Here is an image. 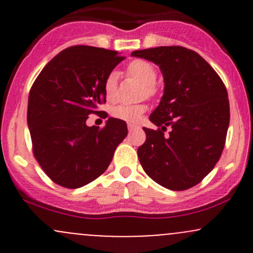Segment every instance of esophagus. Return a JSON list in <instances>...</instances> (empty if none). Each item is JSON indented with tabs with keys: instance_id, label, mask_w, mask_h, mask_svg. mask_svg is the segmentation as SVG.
Segmentation results:
<instances>
[{
	"instance_id": "1",
	"label": "esophagus",
	"mask_w": 253,
	"mask_h": 253,
	"mask_svg": "<svg viewBox=\"0 0 253 253\" xmlns=\"http://www.w3.org/2000/svg\"><path fill=\"white\" fill-rule=\"evenodd\" d=\"M127 127H128L129 132H132V131H134V129L139 128V126H137V125H133V124H128V125H127Z\"/></svg>"
}]
</instances>
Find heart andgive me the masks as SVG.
<instances>
[{"mask_svg": "<svg viewBox=\"0 0 253 253\" xmlns=\"http://www.w3.org/2000/svg\"><path fill=\"white\" fill-rule=\"evenodd\" d=\"M127 73L129 77L137 79L144 85V93L147 96H153L157 91L154 82L157 79V70L154 65L145 60H134L127 66ZM104 94L108 101H115L117 98V81L116 75L111 73L104 82ZM145 105L143 104H121L115 106L111 110V115L115 119L126 122H137L141 120L145 112Z\"/></svg>", "mask_w": 253, "mask_h": 253, "instance_id": "1", "label": "heart"}]
</instances>
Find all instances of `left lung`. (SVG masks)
I'll use <instances>...</instances> for the list:
<instances>
[{
    "instance_id": "left-lung-1",
    "label": "left lung",
    "mask_w": 253,
    "mask_h": 253,
    "mask_svg": "<svg viewBox=\"0 0 253 253\" xmlns=\"http://www.w3.org/2000/svg\"><path fill=\"white\" fill-rule=\"evenodd\" d=\"M131 55L159 66L165 82L164 95L149 116L158 128L143 127L147 138L137 152L139 163L163 187L188 190L213 170L225 145L230 121L225 85L190 48L159 46Z\"/></svg>"
}]
</instances>
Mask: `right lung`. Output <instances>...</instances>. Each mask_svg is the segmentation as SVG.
<instances>
[{
  "label": "right lung",
  "mask_w": 253,
  "mask_h": 253,
  "mask_svg": "<svg viewBox=\"0 0 253 253\" xmlns=\"http://www.w3.org/2000/svg\"><path fill=\"white\" fill-rule=\"evenodd\" d=\"M125 60L117 51L76 45L61 51L42 68L28 99L33 154L51 180L78 188L99 177L127 136L126 122L106 121L103 128L85 121L106 103L104 82Z\"/></svg>",
  "instance_id": "right-lung-1"
}]
</instances>
